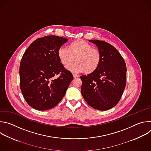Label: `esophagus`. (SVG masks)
<instances>
[{
	"label": "esophagus",
	"mask_w": 151,
	"mask_h": 151,
	"mask_svg": "<svg viewBox=\"0 0 151 151\" xmlns=\"http://www.w3.org/2000/svg\"><path fill=\"white\" fill-rule=\"evenodd\" d=\"M73 77H74L75 78L79 77V75H76V74H73Z\"/></svg>",
	"instance_id": "34e87169"
}]
</instances>
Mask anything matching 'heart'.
Segmentation results:
<instances>
[{
  "mask_svg": "<svg viewBox=\"0 0 151 151\" xmlns=\"http://www.w3.org/2000/svg\"><path fill=\"white\" fill-rule=\"evenodd\" d=\"M57 55L64 66H68L75 59L77 62L68 66V69L75 72L91 73L99 66L100 54L99 50L82 39H77L69 44L68 49L60 47Z\"/></svg>",
  "mask_w": 151,
  "mask_h": 151,
  "instance_id": "b5f03b06",
  "label": "heart"
}]
</instances>
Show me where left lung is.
<instances>
[{"instance_id":"obj_1","label":"left lung","mask_w":151,"mask_h":151,"mask_svg":"<svg viewBox=\"0 0 151 151\" xmlns=\"http://www.w3.org/2000/svg\"><path fill=\"white\" fill-rule=\"evenodd\" d=\"M100 54L98 68L88 75L81 76V94L90 106L99 111L109 110L119 101L126 85L127 68L118 50L108 43L89 40Z\"/></svg>"}]
</instances>
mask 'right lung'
Wrapping results in <instances>:
<instances>
[{
	"label": "right lung",
	"mask_w": 151,
	"mask_h": 151,
	"mask_svg": "<svg viewBox=\"0 0 151 151\" xmlns=\"http://www.w3.org/2000/svg\"><path fill=\"white\" fill-rule=\"evenodd\" d=\"M68 40L54 35L38 38L21 58V91L28 104L36 110H48L58 104L73 79L57 55L58 49Z\"/></svg>",
	"instance_id": "add662e5"
}]
</instances>
